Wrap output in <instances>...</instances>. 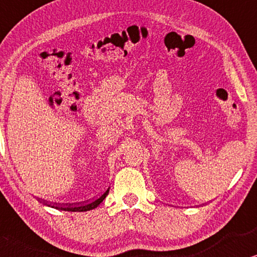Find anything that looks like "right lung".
<instances>
[{
	"mask_svg": "<svg viewBox=\"0 0 257 257\" xmlns=\"http://www.w3.org/2000/svg\"><path fill=\"white\" fill-rule=\"evenodd\" d=\"M108 193H109V188L105 191L104 193L102 194V196L98 198V199L91 201V203H89V204H85V205H79V206H52V207H56V209H58V210L71 211V212H83V211H90L92 209H96V207L98 206L103 200H104V198L108 196Z\"/></svg>",
	"mask_w": 257,
	"mask_h": 257,
	"instance_id": "1",
	"label": "right lung"
}]
</instances>
